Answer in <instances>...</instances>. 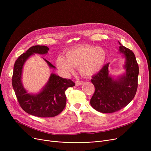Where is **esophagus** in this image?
I'll use <instances>...</instances> for the list:
<instances>
[{
	"label": "esophagus",
	"mask_w": 151,
	"mask_h": 151,
	"mask_svg": "<svg viewBox=\"0 0 151 151\" xmlns=\"http://www.w3.org/2000/svg\"><path fill=\"white\" fill-rule=\"evenodd\" d=\"M83 81H76V82H75V84H76V86H81V84H83Z\"/></svg>",
	"instance_id": "1"
}]
</instances>
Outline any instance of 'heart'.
<instances>
[{"mask_svg":"<svg viewBox=\"0 0 151 151\" xmlns=\"http://www.w3.org/2000/svg\"><path fill=\"white\" fill-rule=\"evenodd\" d=\"M106 57V51L101 47L81 45L68 50L65 52V57L59 55L55 64L65 75L73 72L74 67H79L83 76H92L104 67Z\"/></svg>","mask_w":151,"mask_h":151,"instance_id":"b5f03b06","label":"heart"}]
</instances>
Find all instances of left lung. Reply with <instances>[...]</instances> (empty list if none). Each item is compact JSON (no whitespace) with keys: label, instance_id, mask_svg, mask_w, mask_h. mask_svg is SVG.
<instances>
[{"label":"left lung","instance_id":"obj_1","mask_svg":"<svg viewBox=\"0 0 151 151\" xmlns=\"http://www.w3.org/2000/svg\"><path fill=\"white\" fill-rule=\"evenodd\" d=\"M118 42L120 45L119 51L125 60V72L117 76L111 75L108 63L91 79L95 92L91 99V105L103 113H114L126 106L133 99L137 91L139 67L135 55L132 51Z\"/></svg>","mask_w":151,"mask_h":151}]
</instances>
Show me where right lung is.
Segmentation results:
<instances>
[{
    "label": "right lung",
    "mask_w": 151,
    "mask_h": 151,
    "mask_svg": "<svg viewBox=\"0 0 151 151\" xmlns=\"http://www.w3.org/2000/svg\"><path fill=\"white\" fill-rule=\"evenodd\" d=\"M49 50L46 46L30 47L16 60L13 68L12 86L21 107L28 114L40 117H54L60 113L66 105L65 91L75 85L71 80L51 73L48 81L37 93L28 92L24 88L22 74L25 62L32 55L47 54ZM43 59L50 68H55L49 61Z\"/></svg>",
    "instance_id": "right-lung-1"
}]
</instances>
